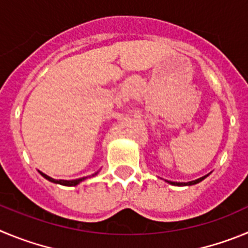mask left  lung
Instances as JSON below:
<instances>
[{
	"label": "left lung",
	"mask_w": 248,
	"mask_h": 248,
	"mask_svg": "<svg viewBox=\"0 0 248 248\" xmlns=\"http://www.w3.org/2000/svg\"><path fill=\"white\" fill-rule=\"evenodd\" d=\"M206 177L207 175H205V177H202V178H199V179L193 180V182H188V183H177V182H168V183L171 185H179V186H183V185H194V184H198V183H200L202 180H204Z\"/></svg>",
	"instance_id": "left-lung-1"
}]
</instances>
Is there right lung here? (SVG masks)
I'll use <instances>...</instances> for the list:
<instances>
[{
    "label": "right lung",
    "mask_w": 248,
    "mask_h": 248,
    "mask_svg": "<svg viewBox=\"0 0 248 248\" xmlns=\"http://www.w3.org/2000/svg\"><path fill=\"white\" fill-rule=\"evenodd\" d=\"M41 174H42V175H43L44 178H46V179H48L49 182L58 183V184L66 185V186H75V185L79 184L80 182H82V180H85L86 178H88V177H85V178H80V179H75V180H55V179H53V178L48 177V175H46V174L42 173V171H41ZM96 174H97V173H95V174H93V175H96Z\"/></svg>",
    "instance_id": "right-lung-1"
}]
</instances>
